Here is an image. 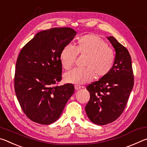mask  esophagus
Instances as JSON below:
<instances>
[{"mask_svg": "<svg viewBox=\"0 0 147 147\" xmlns=\"http://www.w3.org/2000/svg\"><path fill=\"white\" fill-rule=\"evenodd\" d=\"M82 88V87L81 86H80V85H75V86H74V88H75L76 90H78V89H81Z\"/></svg>", "mask_w": 147, "mask_h": 147, "instance_id": "1", "label": "esophagus"}]
</instances>
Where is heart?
Instances as JSON below:
<instances>
[{
    "label": "heart",
    "instance_id": "heart-1",
    "mask_svg": "<svg viewBox=\"0 0 147 147\" xmlns=\"http://www.w3.org/2000/svg\"><path fill=\"white\" fill-rule=\"evenodd\" d=\"M78 54L87 57L83 69H73L65 74L66 82L75 84L89 82L95 78L102 79L110 73L115 61L113 50L100 37L88 34L79 38L75 47L68 44L61 50L60 60L69 70L74 66Z\"/></svg>",
    "mask_w": 147,
    "mask_h": 147
}]
</instances>
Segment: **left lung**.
Returning <instances> with one entry per match:
<instances>
[{"label": "left lung", "mask_w": 147, "mask_h": 147, "mask_svg": "<svg viewBox=\"0 0 147 147\" xmlns=\"http://www.w3.org/2000/svg\"><path fill=\"white\" fill-rule=\"evenodd\" d=\"M116 52L112 70L105 78L87 86L90 99L86 106L87 115L93 123L106 125L117 120L124 110L134 87L131 56L126 47L108 37Z\"/></svg>", "instance_id": "obj_1"}]
</instances>
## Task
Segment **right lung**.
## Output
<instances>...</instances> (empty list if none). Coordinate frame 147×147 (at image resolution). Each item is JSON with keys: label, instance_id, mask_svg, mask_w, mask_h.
<instances>
[{"label": "right lung", "instance_id": "add662e5", "mask_svg": "<svg viewBox=\"0 0 147 147\" xmlns=\"http://www.w3.org/2000/svg\"><path fill=\"white\" fill-rule=\"evenodd\" d=\"M76 34L68 27L39 32L20 52L15 92L22 110L34 123L48 125L58 120L74 93L73 84H58L62 78L61 51Z\"/></svg>", "mask_w": 147, "mask_h": 147}]
</instances>
